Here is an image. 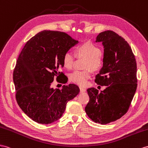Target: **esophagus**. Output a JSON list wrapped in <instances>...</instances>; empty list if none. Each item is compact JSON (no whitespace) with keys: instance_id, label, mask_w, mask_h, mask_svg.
<instances>
[{"instance_id":"esophagus-1","label":"esophagus","mask_w":148,"mask_h":148,"mask_svg":"<svg viewBox=\"0 0 148 148\" xmlns=\"http://www.w3.org/2000/svg\"><path fill=\"white\" fill-rule=\"evenodd\" d=\"M79 89H80V92H85L86 91V89L85 88H82V87H79Z\"/></svg>"}]
</instances>
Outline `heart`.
Masks as SVG:
<instances>
[{
    "label": "heart",
    "mask_w": 148,
    "mask_h": 148,
    "mask_svg": "<svg viewBox=\"0 0 148 148\" xmlns=\"http://www.w3.org/2000/svg\"><path fill=\"white\" fill-rule=\"evenodd\" d=\"M75 56L77 58H86L85 71H76L70 75V80L81 86L87 84L91 77L90 68L94 71H99L104 65V57L101 53L100 48L90 42H86L75 48ZM75 56L70 52H66L62 57V64L67 69H71L73 66Z\"/></svg>",
    "instance_id": "obj_1"
}]
</instances>
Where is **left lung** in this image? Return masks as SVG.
<instances>
[{
	"label": "left lung",
	"mask_w": 148,
	"mask_h": 148,
	"mask_svg": "<svg viewBox=\"0 0 148 148\" xmlns=\"http://www.w3.org/2000/svg\"><path fill=\"white\" fill-rule=\"evenodd\" d=\"M96 42L104 46V65L96 76L98 85L106 86L103 91L89 88V101L85 111L94 122L106 124L126 114L137 88V65L130 45L112 31L101 32Z\"/></svg>",
	"instance_id": "1"
}]
</instances>
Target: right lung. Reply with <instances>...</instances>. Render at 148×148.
<instances>
[{"mask_svg": "<svg viewBox=\"0 0 148 148\" xmlns=\"http://www.w3.org/2000/svg\"><path fill=\"white\" fill-rule=\"evenodd\" d=\"M77 42L65 32L43 31L27 42L18 56L13 73L16 101L35 122L48 124L58 121L67 102L80 91L73 84L62 89L51 88L54 77L63 74L59 69L64 67V54Z\"/></svg>", "mask_w": 148, "mask_h": 148, "instance_id": "add662e5", "label": "right lung"}]
</instances>
